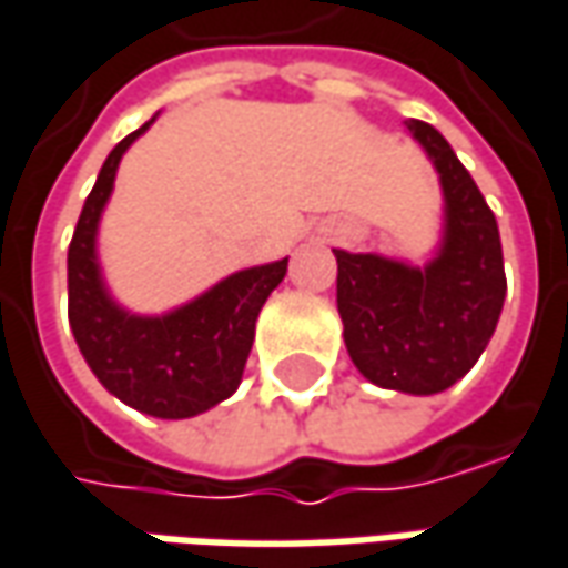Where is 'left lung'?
Listing matches in <instances>:
<instances>
[{
	"label": "left lung",
	"instance_id": "left-lung-1",
	"mask_svg": "<svg viewBox=\"0 0 568 568\" xmlns=\"http://www.w3.org/2000/svg\"><path fill=\"white\" fill-rule=\"evenodd\" d=\"M440 179L443 229L424 266L336 247V307L348 358L364 381L408 396L459 383L497 329L506 273L497 216L427 122H405Z\"/></svg>",
	"mask_w": 568,
	"mask_h": 568
}]
</instances>
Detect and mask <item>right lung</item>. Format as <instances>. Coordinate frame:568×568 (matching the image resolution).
<instances>
[{
  "label": "right lung",
  "mask_w": 568,
  "mask_h": 568,
  "mask_svg": "<svg viewBox=\"0 0 568 568\" xmlns=\"http://www.w3.org/2000/svg\"><path fill=\"white\" fill-rule=\"evenodd\" d=\"M156 115L112 148L78 216L69 247V323L106 393L150 418L182 420L204 415L239 389L257 314L283 283L288 257L229 273L163 314H138L112 295L97 247L100 220L122 156Z\"/></svg>",
  "instance_id": "obj_1"
}]
</instances>
